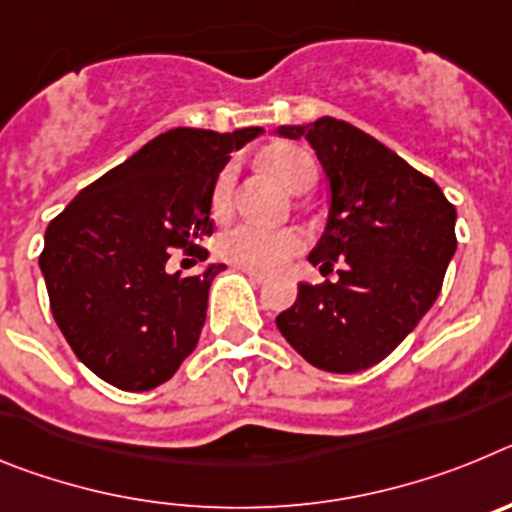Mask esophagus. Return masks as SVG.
<instances>
[{
  "label": "esophagus",
  "mask_w": 512,
  "mask_h": 512,
  "mask_svg": "<svg viewBox=\"0 0 512 512\" xmlns=\"http://www.w3.org/2000/svg\"><path fill=\"white\" fill-rule=\"evenodd\" d=\"M243 274H246V277L251 279V282H256V284H266V282H269V277H266V274H261V271L243 269Z\"/></svg>",
  "instance_id": "1"
}]
</instances>
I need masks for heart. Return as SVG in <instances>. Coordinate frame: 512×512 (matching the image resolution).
<instances>
[{"instance_id": "heart-1", "label": "heart", "mask_w": 512, "mask_h": 512, "mask_svg": "<svg viewBox=\"0 0 512 512\" xmlns=\"http://www.w3.org/2000/svg\"><path fill=\"white\" fill-rule=\"evenodd\" d=\"M264 164L287 184L292 192H307L318 179V166L307 151L297 146H274L264 153ZM238 179V166L233 161L217 171L210 189V210L220 220L230 212ZM307 238L297 228H259V225H233L217 241V251L230 264L251 271H277L305 251Z\"/></svg>"}]
</instances>
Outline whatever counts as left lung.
<instances>
[{
	"instance_id": "left-lung-1",
	"label": "left lung",
	"mask_w": 512,
	"mask_h": 512,
	"mask_svg": "<svg viewBox=\"0 0 512 512\" xmlns=\"http://www.w3.org/2000/svg\"><path fill=\"white\" fill-rule=\"evenodd\" d=\"M307 138L330 184L325 233L310 261L338 282L300 284L277 328L312 366L364 372L395 351L431 310L456 251V207L431 176L336 117L282 125Z\"/></svg>"
}]
</instances>
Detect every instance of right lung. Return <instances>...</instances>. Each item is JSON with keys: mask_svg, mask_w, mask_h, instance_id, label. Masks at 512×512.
<instances>
[{"mask_svg": "<svg viewBox=\"0 0 512 512\" xmlns=\"http://www.w3.org/2000/svg\"><path fill=\"white\" fill-rule=\"evenodd\" d=\"M259 133L169 130L81 189L45 230L53 318L81 364L117 390L164 384L200 341L210 284L225 269L200 246L212 235L210 189L228 153ZM171 247L194 252L201 271L169 275Z\"/></svg>", "mask_w": 512, "mask_h": 512, "instance_id": "1", "label": "right lung"}]
</instances>
